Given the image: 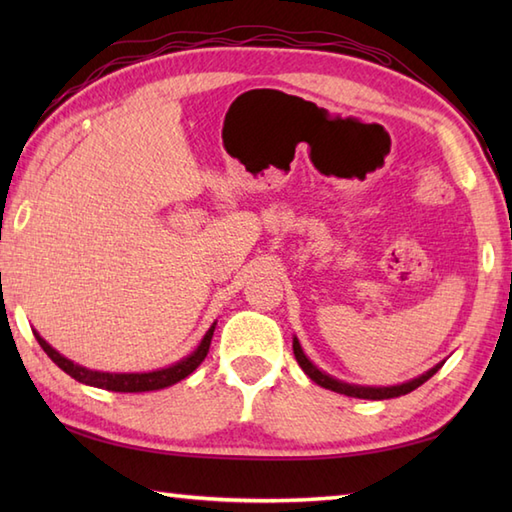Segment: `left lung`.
<instances>
[{
    "instance_id": "obj_1",
    "label": "left lung",
    "mask_w": 512,
    "mask_h": 512,
    "mask_svg": "<svg viewBox=\"0 0 512 512\" xmlns=\"http://www.w3.org/2000/svg\"><path fill=\"white\" fill-rule=\"evenodd\" d=\"M292 350H295V358L299 367L306 372L314 383L330 389V391H336V394H343V396H352V398H365V400H385V398H398V396H405L409 394V391L418 389L422 383H427V380L438 372V369L444 365V363H438L436 367H431L429 372H424L422 376L409 380V383H402V385H391V387H363V385H350V383H343V380H336L332 378L330 374L321 372V369L314 365L310 358L303 354L301 345L297 341V336L292 339Z\"/></svg>"
}]
</instances>
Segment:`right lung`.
<instances>
[{"label": "right lung", "mask_w": 512, "mask_h": 512, "mask_svg": "<svg viewBox=\"0 0 512 512\" xmlns=\"http://www.w3.org/2000/svg\"><path fill=\"white\" fill-rule=\"evenodd\" d=\"M32 332H35V339L43 347V352H46L52 358V361L63 369L65 374H70L74 380H79V383L90 385V387H101V389H107V391H123V394H138V391H156V389L171 387V385L180 383L182 378H187L189 374H193L195 367H198L206 358V354H209V345H211L213 332H215V323L211 325L209 332L204 334V339L200 341V345L195 347V352H191L189 356H184L182 361L173 363L169 367L156 369V372H143V374L96 372V369L76 365V363L70 361V358H65L63 354L54 350L52 345L43 341L37 330H32Z\"/></svg>", "instance_id": "1"}]
</instances>
